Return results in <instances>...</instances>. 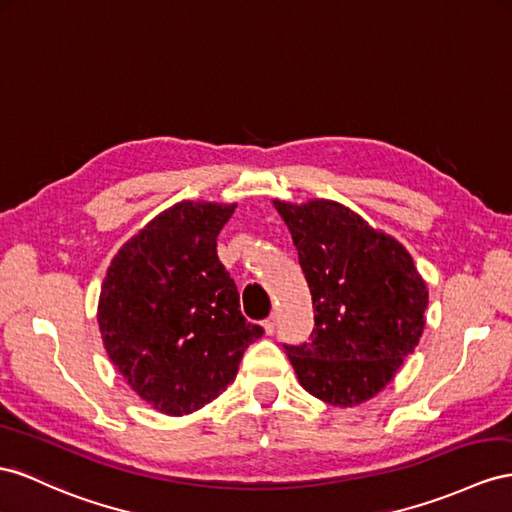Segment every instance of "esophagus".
Here are the masks:
<instances>
[{
  "instance_id": "obj_1",
  "label": "esophagus",
  "mask_w": 512,
  "mask_h": 512,
  "mask_svg": "<svg viewBox=\"0 0 512 512\" xmlns=\"http://www.w3.org/2000/svg\"><path fill=\"white\" fill-rule=\"evenodd\" d=\"M264 331H266V335H272L274 333V326H277V316H270L268 320H264Z\"/></svg>"
}]
</instances>
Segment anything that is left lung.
<instances>
[{
  "label": "left lung",
  "instance_id": "left-lung-1",
  "mask_svg": "<svg viewBox=\"0 0 512 512\" xmlns=\"http://www.w3.org/2000/svg\"><path fill=\"white\" fill-rule=\"evenodd\" d=\"M311 290V342L285 346L298 383L331 406L381 393L426 326L428 287L411 253L350 207L274 199Z\"/></svg>",
  "mask_w": 512,
  "mask_h": 512
}]
</instances>
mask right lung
I'll return each mask as SVG.
<instances>
[{"mask_svg": "<svg viewBox=\"0 0 512 512\" xmlns=\"http://www.w3.org/2000/svg\"><path fill=\"white\" fill-rule=\"evenodd\" d=\"M238 203L179 201L119 248L101 283L97 322L114 368L170 417L216 400L264 329L246 322L216 253Z\"/></svg>", "mask_w": 512, "mask_h": 512, "instance_id": "1", "label": "right lung"}]
</instances>
